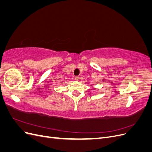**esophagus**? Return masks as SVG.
<instances>
[{"label":"esophagus","instance_id":"1","mask_svg":"<svg viewBox=\"0 0 152 152\" xmlns=\"http://www.w3.org/2000/svg\"><path fill=\"white\" fill-rule=\"evenodd\" d=\"M75 80H79V76H78V75H77V76H75Z\"/></svg>","mask_w":152,"mask_h":152}]
</instances>
